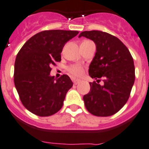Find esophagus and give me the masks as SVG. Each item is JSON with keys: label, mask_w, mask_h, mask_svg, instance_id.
I'll list each match as a JSON object with an SVG mask.
<instances>
[{"label": "esophagus", "mask_w": 149, "mask_h": 149, "mask_svg": "<svg viewBox=\"0 0 149 149\" xmlns=\"http://www.w3.org/2000/svg\"><path fill=\"white\" fill-rule=\"evenodd\" d=\"M72 80L75 85H77V84H78V83L80 82V80H79V79H74V78L72 79Z\"/></svg>", "instance_id": "1"}]
</instances>
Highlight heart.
<instances>
[{
  "label": "heart",
  "mask_w": 149,
  "mask_h": 149,
  "mask_svg": "<svg viewBox=\"0 0 149 149\" xmlns=\"http://www.w3.org/2000/svg\"><path fill=\"white\" fill-rule=\"evenodd\" d=\"M69 71H70L71 74L75 76V77H79V76H81L83 73V67H81L79 66H77V65L70 66L69 68Z\"/></svg>",
  "instance_id": "heart-1"
}]
</instances>
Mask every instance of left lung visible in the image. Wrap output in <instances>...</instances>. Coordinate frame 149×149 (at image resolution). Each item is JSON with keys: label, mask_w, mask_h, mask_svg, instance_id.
I'll return each instance as SVG.
<instances>
[{"label": "left lung", "mask_w": 149, "mask_h": 149, "mask_svg": "<svg viewBox=\"0 0 149 149\" xmlns=\"http://www.w3.org/2000/svg\"><path fill=\"white\" fill-rule=\"evenodd\" d=\"M95 43L96 52L89 75L97 79L89 83L90 91L83 96L86 109L96 116H110L123 108L135 82V66L130 52L117 37L100 31H83ZM103 79V84L97 83Z\"/></svg>", "instance_id": "1"}]
</instances>
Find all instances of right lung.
Returning a JSON list of instances; mask_svg holds the SVG:
<instances>
[{"mask_svg": "<svg viewBox=\"0 0 149 149\" xmlns=\"http://www.w3.org/2000/svg\"><path fill=\"white\" fill-rule=\"evenodd\" d=\"M78 31L52 30L31 37L18 52L14 64L16 89L24 107L39 116H49L62 108L72 86L67 75L50 76L52 65L61 60L64 45Z\"/></svg>", "mask_w": 149, "mask_h": 149, "instance_id": "add662e5", "label": "right lung"}]
</instances>
